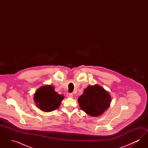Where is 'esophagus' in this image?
<instances>
[{
    "mask_svg": "<svg viewBox=\"0 0 148 148\" xmlns=\"http://www.w3.org/2000/svg\"><path fill=\"white\" fill-rule=\"evenodd\" d=\"M66 96H67L68 98H73V94H71V93L68 92V93L66 94Z\"/></svg>",
    "mask_w": 148,
    "mask_h": 148,
    "instance_id": "esophagus-1",
    "label": "esophagus"
}]
</instances>
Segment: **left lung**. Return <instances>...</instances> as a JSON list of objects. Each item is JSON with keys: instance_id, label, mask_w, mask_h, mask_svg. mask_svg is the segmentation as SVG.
<instances>
[{"instance_id": "1", "label": "left lung", "mask_w": 148, "mask_h": 148, "mask_svg": "<svg viewBox=\"0 0 148 148\" xmlns=\"http://www.w3.org/2000/svg\"><path fill=\"white\" fill-rule=\"evenodd\" d=\"M81 109L89 115L97 117L109 107L112 101L110 94L98 84L89 85L77 99Z\"/></svg>"}]
</instances>
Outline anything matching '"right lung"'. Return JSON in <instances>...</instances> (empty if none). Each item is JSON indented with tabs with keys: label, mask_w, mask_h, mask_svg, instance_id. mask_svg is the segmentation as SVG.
I'll return each mask as SVG.
<instances>
[{
	"label": "right lung",
	"mask_w": 148,
	"mask_h": 148,
	"mask_svg": "<svg viewBox=\"0 0 148 148\" xmlns=\"http://www.w3.org/2000/svg\"><path fill=\"white\" fill-rule=\"evenodd\" d=\"M64 98L63 95L58 94L51 85L42 86L37 89L34 95L36 105L39 109L45 112L56 110L60 106Z\"/></svg>",
	"instance_id": "right-lung-1"
}]
</instances>
